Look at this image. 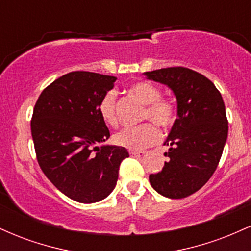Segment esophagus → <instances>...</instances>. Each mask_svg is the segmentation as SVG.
Here are the masks:
<instances>
[{
	"mask_svg": "<svg viewBox=\"0 0 251 251\" xmlns=\"http://www.w3.org/2000/svg\"><path fill=\"white\" fill-rule=\"evenodd\" d=\"M129 154H131L132 157H142V155L145 154V152L144 151H129Z\"/></svg>",
	"mask_w": 251,
	"mask_h": 251,
	"instance_id": "obj_1",
	"label": "esophagus"
}]
</instances>
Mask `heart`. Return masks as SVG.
Here are the masks:
<instances>
[{
    "instance_id": "obj_1",
    "label": "heart",
    "mask_w": 251,
    "mask_h": 251,
    "mask_svg": "<svg viewBox=\"0 0 251 251\" xmlns=\"http://www.w3.org/2000/svg\"><path fill=\"white\" fill-rule=\"evenodd\" d=\"M129 93L145 105L142 118L151 119L160 127L168 129L176 120V106L170 99L162 98L160 89L149 81H138L129 87ZM99 113L102 120L108 125L117 124L116 93L109 91L102 97L99 103ZM159 131L154 124L144 123L135 127L123 128L114 134L113 142L118 146L132 151H139L153 145L159 140Z\"/></svg>"
}]
</instances>
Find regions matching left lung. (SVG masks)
Wrapping results in <instances>:
<instances>
[{
    "label": "left lung",
    "mask_w": 251,
    "mask_h": 251,
    "mask_svg": "<svg viewBox=\"0 0 251 251\" xmlns=\"http://www.w3.org/2000/svg\"><path fill=\"white\" fill-rule=\"evenodd\" d=\"M166 85L177 99V119L164 145L169 162L149 179L158 194L184 198L195 194L217 169L227 138L223 98L208 77L185 67L144 73Z\"/></svg>",
    "instance_id": "obj_1"
}]
</instances>
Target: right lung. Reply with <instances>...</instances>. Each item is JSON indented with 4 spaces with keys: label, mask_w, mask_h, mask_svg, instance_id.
Segmentation results:
<instances>
[{
    "label": "right lung",
    "mask_w": 251,
    "mask_h": 251,
    "mask_svg": "<svg viewBox=\"0 0 251 251\" xmlns=\"http://www.w3.org/2000/svg\"><path fill=\"white\" fill-rule=\"evenodd\" d=\"M117 77L71 72L46 87L30 128L39 165L57 190L79 203H96L116 188L125 148L102 145L109 131L99 113Z\"/></svg>",
    "instance_id": "1"
}]
</instances>
